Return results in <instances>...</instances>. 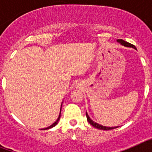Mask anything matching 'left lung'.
Masks as SVG:
<instances>
[{"label":"left lung","mask_w":152,"mask_h":152,"mask_svg":"<svg viewBox=\"0 0 152 152\" xmlns=\"http://www.w3.org/2000/svg\"><path fill=\"white\" fill-rule=\"evenodd\" d=\"M117 41L119 42V43H121L122 45H125V46L132 47V48H134V49H136V48H135V45H132V44H131V43H129V42H126L123 39H117ZM86 116H87V119H88V123H89L91 125H92L94 127H95V128H96V129H103V130H110V129H113L117 128V127H106V126H101V125L98 124V123H94V122L93 121L92 119L89 117V116L88 115V113H86Z\"/></svg>","instance_id":"8db88e82"}]
</instances>
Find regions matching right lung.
<instances>
[{
    "label": "right lung",
    "mask_w": 152,
    "mask_h": 152,
    "mask_svg": "<svg viewBox=\"0 0 152 152\" xmlns=\"http://www.w3.org/2000/svg\"><path fill=\"white\" fill-rule=\"evenodd\" d=\"M60 116H61V115H59V117L58 118V119H57V120H56V122H55V123H53V124H52V126H49V127H48V128H45V129H49L52 128V127H54V126H56V125L58 124V120H59V119H60Z\"/></svg>",
    "instance_id": "obj_1"
}]
</instances>
